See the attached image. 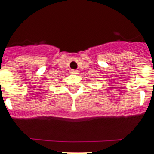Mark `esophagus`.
Wrapping results in <instances>:
<instances>
[{
	"label": "esophagus",
	"instance_id": "obj_1",
	"mask_svg": "<svg viewBox=\"0 0 154 154\" xmlns=\"http://www.w3.org/2000/svg\"><path fill=\"white\" fill-rule=\"evenodd\" d=\"M71 73L73 74V75H77V74H78V71L77 70H71Z\"/></svg>",
	"mask_w": 154,
	"mask_h": 154
}]
</instances>
